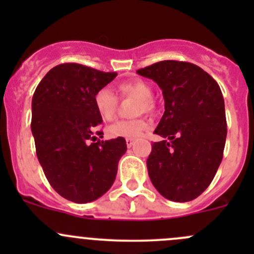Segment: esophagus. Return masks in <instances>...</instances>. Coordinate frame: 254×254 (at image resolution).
Masks as SVG:
<instances>
[{"mask_svg": "<svg viewBox=\"0 0 254 254\" xmlns=\"http://www.w3.org/2000/svg\"><path fill=\"white\" fill-rule=\"evenodd\" d=\"M134 143H135V140L134 139H127V147H131V146L132 145H134Z\"/></svg>", "mask_w": 254, "mask_h": 254, "instance_id": "esophagus-1", "label": "esophagus"}]
</instances>
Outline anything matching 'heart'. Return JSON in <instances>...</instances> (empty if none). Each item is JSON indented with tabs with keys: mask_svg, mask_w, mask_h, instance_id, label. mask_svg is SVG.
<instances>
[{
	"mask_svg": "<svg viewBox=\"0 0 254 254\" xmlns=\"http://www.w3.org/2000/svg\"><path fill=\"white\" fill-rule=\"evenodd\" d=\"M118 92L122 98H135L132 106V115L152 114L155 111L153 103V89L150 84L141 78H131L123 81L118 84ZM94 107L99 117L109 122L115 117L118 109V97L107 87H103L94 94ZM148 129V123L142 117L129 120H119L108 127L107 134L109 137H127L137 139Z\"/></svg>",
	"mask_w": 254,
	"mask_h": 254,
	"instance_id": "1",
	"label": "heart"
}]
</instances>
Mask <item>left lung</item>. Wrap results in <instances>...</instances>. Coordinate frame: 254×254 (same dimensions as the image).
<instances>
[{"mask_svg":"<svg viewBox=\"0 0 254 254\" xmlns=\"http://www.w3.org/2000/svg\"><path fill=\"white\" fill-rule=\"evenodd\" d=\"M162 89L165 113L147 158L151 182L161 195L178 203L198 198L224 156L227 124L219 84L194 64L165 60L140 68Z\"/></svg>","mask_w":254,"mask_h":254,"instance_id":"obj_1","label":"left lung"}]
</instances>
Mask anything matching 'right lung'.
Returning <instances> with one entry per match:
<instances>
[{
    "mask_svg": "<svg viewBox=\"0 0 254 254\" xmlns=\"http://www.w3.org/2000/svg\"><path fill=\"white\" fill-rule=\"evenodd\" d=\"M115 76L79 64H61L49 71L33 94L30 127L38 160L50 186L73 203H89L109 190L127 151L124 137L97 139L103 131L94 94Z\"/></svg>",
    "mask_w": 254,
    "mask_h": 254,
    "instance_id": "add662e5",
    "label": "right lung"
}]
</instances>
